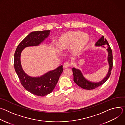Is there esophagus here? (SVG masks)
<instances>
[{
  "label": "esophagus",
  "instance_id": "obj_1",
  "mask_svg": "<svg viewBox=\"0 0 125 125\" xmlns=\"http://www.w3.org/2000/svg\"><path fill=\"white\" fill-rule=\"evenodd\" d=\"M71 66V64L69 62H66L63 64V67L64 68H67Z\"/></svg>",
  "mask_w": 125,
  "mask_h": 125
}]
</instances>
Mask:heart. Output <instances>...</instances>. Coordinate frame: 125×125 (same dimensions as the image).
I'll return each mask as SVG.
<instances>
[{
	"instance_id": "b5f03b06",
	"label": "heart",
	"mask_w": 125,
	"mask_h": 125,
	"mask_svg": "<svg viewBox=\"0 0 125 125\" xmlns=\"http://www.w3.org/2000/svg\"><path fill=\"white\" fill-rule=\"evenodd\" d=\"M89 36L78 31L68 32L59 37L57 41V46L62 50L72 48L73 53H79L87 44Z\"/></svg>"
}]
</instances>
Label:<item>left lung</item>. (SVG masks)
I'll return each mask as SVG.
<instances>
[{
    "label": "left lung",
    "mask_w": 125,
    "mask_h": 125,
    "mask_svg": "<svg viewBox=\"0 0 125 125\" xmlns=\"http://www.w3.org/2000/svg\"><path fill=\"white\" fill-rule=\"evenodd\" d=\"M96 46H108V48L107 49L108 52V62L109 63V68L107 75L101 81L98 82H92L86 79L85 77L83 76L81 71L78 69H76L74 67L73 68V80L75 83L81 87L83 89H87V90H91L94 89L95 88L98 87L103 83L108 80L109 77H110L111 73V71L112 70L113 67V55H112V51L111 49L109 44L107 40L104 38L103 36L100 39H99L98 41L95 44Z\"/></svg>",
    "instance_id": "8db88e82"
}]
</instances>
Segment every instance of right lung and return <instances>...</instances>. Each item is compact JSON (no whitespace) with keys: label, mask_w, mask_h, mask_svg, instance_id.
I'll return each instance as SVG.
<instances>
[{"label":"right lung","mask_w":125,"mask_h":125,"mask_svg":"<svg viewBox=\"0 0 125 125\" xmlns=\"http://www.w3.org/2000/svg\"><path fill=\"white\" fill-rule=\"evenodd\" d=\"M50 32V30L31 32L18 45L14 54V68L21 84L26 90L39 96H45L52 91L63 72V66L61 65L42 76L30 77L22 69L20 55L25 48L38 46L48 37Z\"/></svg>","instance_id":"add662e5"}]
</instances>
